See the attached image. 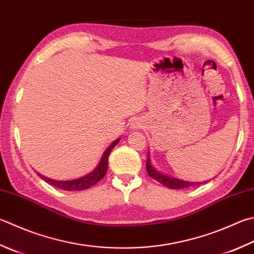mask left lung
<instances>
[{
	"label": "left lung",
	"mask_w": 254,
	"mask_h": 254,
	"mask_svg": "<svg viewBox=\"0 0 254 254\" xmlns=\"http://www.w3.org/2000/svg\"><path fill=\"white\" fill-rule=\"evenodd\" d=\"M146 169H147L148 175H149L152 179H155L156 181H158V183H160L162 186H165L169 189H184V188H189V187H193V186H198L202 184V183H190V181L180 180V179L175 178V177H170V176L161 174V172L158 171L155 167H152L150 162L149 152H148V156H147Z\"/></svg>",
	"instance_id": "obj_1"
}]
</instances>
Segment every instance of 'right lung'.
<instances>
[{"label":"right lung","instance_id":"add662e5","mask_svg":"<svg viewBox=\"0 0 254 254\" xmlns=\"http://www.w3.org/2000/svg\"><path fill=\"white\" fill-rule=\"evenodd\" d=\"M119 140H121V138H118V139H116L114 142H112V145L109 146L106 149V151H105L103 154L102 159H100L99 164H98L96 168H95V170L90 172V174L82 177V178L74 179V180L59 181V180L47 178V177L38 174V172H37V175L40 176L43 180H45L46 183H49L50 185L56 187V188H60V189H63V190L80 191V190L88 189V188H90V187H93L94 185H96L98 181L102 180L104 178V176L106 175L107 168H108V157H109V155H111L113 148L117 145Z\"/></svg>","mask_w":254,"mask_h":254}]
</instances>
